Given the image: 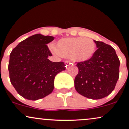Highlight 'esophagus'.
Returning <instances> with one entry per match:
<instances>
[{
  "label": "esophagus",
  "mask_w": 129,
  "mask_h": 129,
  "mask_svg": "<svg viewBox=\"0 0 129 129\" xmlns=\"http://www.w3.org/2000/svg\"><path fill=\"white\" fill-rule=\"evenodd\" d=\"M70 64H71V63L69 61H65V65H66V68H68L69 66H70Z\"/></svg>",
  "instance_id": "obj_1"
}]
</instances>
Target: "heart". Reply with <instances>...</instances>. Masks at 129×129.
Listing matches in <instances>:
<instances>
[{
  "label": "heart",
  "instance_id": "b5f03b06",
  "mask_svg": "<svg viewBox=\"0 0 129 129\" xmlns=\"http://www.w3.org/2000/svg\"><path fill=\"white\" fill-rule=\"evenodd\" d=\"M53 52L61 57L71 58L77 62H85L93 57L96 51L95 43L90 38L82 37L65 38L57 42Z\"/></svg>",
  "mask_w": 129,
  "mask_h": 129
}]
</instances>
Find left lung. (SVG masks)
<instances>
[{
    "label": "left lung",
    "instance_id": "8db88e82",
    "mask_svg": "<svg viewBox=\"0 0 129 129\" xmlns=\"http://www.w3.org/2000/svg\"><path fill=\"white\" fill-rule=\"evenodd\" d=\"M98 49L91 58L78 62L74 80L76 91L84 97L100 99L115 89L119 77L120 61L115 50L102 41L94 40Z\"/></svg>",
    "mask_w": 129,
    "mask_h": 129
}]
</instances>
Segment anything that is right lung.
I'll return each mask as SVG.
<instances>
[{
	"label": "right lung",
	"instance_id": "obj_1",
	"mask_svg": "<svg viewBox=\"0 0 129 129\" xmlns=\"http://www.w3.org/2000/svg\"><path fill=\"white\" fill-rule=\"evenodd\" d=\"M54 37L36 34L13 49L8 63L10 79L18 93L26 99L37 101L53 91L55 77L66 69L63 62H52L47 44Z\"/></svg>",
	"mask_w": 129,
	"mask_h": 129
}]
</instances>
